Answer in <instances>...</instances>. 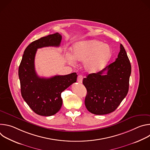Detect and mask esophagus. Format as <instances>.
<instances>
[{
	"instance_id": "esophagus-1",
	"label": "esophagus",
	"mask_w": 150,
	"mask_h": 150,
	"mask_svg": "<svg viewBox=\"0 0 150 150\" xmlns=\"http://www.w3.org/2000/svg\"><path fill=\"white\" fill-rule=\"evenodd\" d=\"M83 80V76L82 75H79L77 78V81L79 83H82Z\"/></svg>"
}]
</instances>
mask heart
<instances>
[{
  "mask_svg": "<svg viewBox=\"0 0 150 150\" xmlns=\"http://www.w3.org/2000/svg\"><path fill=\"white\" fill-rule=\"evenodd\" d=\"M72 56H67L69 63L74 60L83 62V67L87 72L95 73L103 69L110 60L112 51L110 47L97 40L78 42L72 48Z\"/></svg>",
  "mask_w": 150,
  "mask_h": 150,
  "instance_id": "1",
  "label": "heart"
}]
</instances>
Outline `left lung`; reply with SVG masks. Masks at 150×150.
<instances>
[{"instance_id": "obj_1", "label": "left lung", "mask_w": 150, "mask_h": 150, "mask_svg": "<svg viewBox=\"0 0 150 150\" xmlns=\"http://www.w3.org/2000/svg\"><path fill=\"white\" fill-rule=\"evenodd\" d=\"M131 63L122 45L117 58L101 71L90 74L82 83L87 91L85 105L94 115L114 112L129 90Z\"/></svg>"}]
</instances>
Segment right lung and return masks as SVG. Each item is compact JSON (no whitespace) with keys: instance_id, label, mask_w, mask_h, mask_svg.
I'll list each match as a JSON object with an SVG mask.
<instances>
[{"instance_id":"add662e5","label":"right lung","mask_w":150,"mask_h":150,"mask_svg":"<svg viewBox=\"0 0 150 150\" xmlns=\"http://www.w3.org/2000/svg\"><path fill=\"white\" fill-rule=\"evenodd\" d=\"M62 35L58 33L41 37L25 49L19 67L18 75L23 98L37 115L50 116L59 111L62 105L61 93L76 81L75 72L51 78H41L35 70L34 59L38 49L59 47Z\"/></svg>"}]
</instances>
